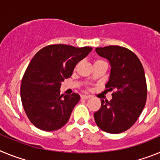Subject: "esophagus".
Segmentation results:
<instances>
[{"mask_svg":"<svg viewBox=\"0 0 160 160\" xmlns=\"http://www.w3.org/2000/svg\"><path fill=\"white\" fill-rule=\"evenodd\" d=\"M90 97H91V95H90V94H82L81 95V98H82V99H88Z\"/></svg>","mask_w":160,"mask_h":160,"instance_id":"1","label":"esophagus"}]
</instances>
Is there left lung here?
<instances>
[{
    "instance_id": "obj_1",
    "label": "left lung",
    "mask_w": 160,
    "mask_h": 160,
    "mask_svg": "<svg viewBox=\"0 0 160 160\" xmlns=\"http://www.w3.org/2000/svg\"><path fill=\"white\" fill-rule=\"evenodd\" d=\"M95 51L111 66L106 87L114 90L112 99H101V108L94 114L98 127L111 134L129 129L142 113L147 100L143 67L130 49L118 46L98 47Z\"/></svg>"
}]
</instances>
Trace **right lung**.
<instances>
[{
  "instance_id": "obj_1",
  "label": "right lung",
  "mask_w": 160,
  "mask_h": 160,
  "mask_svg": "<svg viewBox=\"0 0 160 160\" xmlns=\"http://www.w3.org/2000/svg\"><path fill=\"white\" fill-rule=\"evenodd\" d=\"M91 50V47L50 45L32 58L22 78L21 98L25 114L36 128L56 131L68 122L80 96L75 93L60 95L61 85Z\"/></svg>"
}]
</instances>
